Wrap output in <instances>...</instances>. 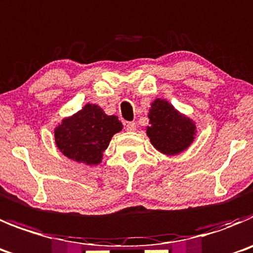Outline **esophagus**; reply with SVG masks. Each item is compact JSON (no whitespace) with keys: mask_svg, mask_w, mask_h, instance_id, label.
Segmentation results:
<instances>
[{"mask_svg":"<svg viewBox=\"0 0 253 253\" xmlns=\"http://www.w3.org/2000/svg\"><path fill=\"white\" fill-rule=\"evenodd\" d=\"M125 128H126V130H128V131H135L136 124L134 122L126 123V125H125Z\"/></svg>","mask_w":253,"mask_h":253,"instance_id":"1","label":"esophagus"}]
</instances>
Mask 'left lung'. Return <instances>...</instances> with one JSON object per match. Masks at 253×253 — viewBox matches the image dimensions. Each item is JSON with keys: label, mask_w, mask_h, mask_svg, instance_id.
<instances>
[{"label": "left lung", "mask_w": 253, "mask_h": 253, "mask_svg": "<svg viewBox=\"0 0 253 253\" xmlns=\"http://www.w3.org/2000/svg\"><path fill=\"white\" fill-rule=\"evenodd\" d=\"M149 126L147 135L158 152L178 155L191 147L197 134L196 123L166 99H155L148 113Z\"/></svg>", "instance_id": "1"}]
</instances>
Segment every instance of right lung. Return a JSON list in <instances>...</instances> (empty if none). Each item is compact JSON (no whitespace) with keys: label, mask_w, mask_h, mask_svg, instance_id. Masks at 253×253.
<instances>
[{"label":"right lung","mask_w":253,"mask_h":253,"mask_svg":"<svg viewBox=\"0 0 253 253\" xmlns=\"http://www.w3.org/2000/svg\"><path fill=\"white\" fill-rule=\"evenodd\" d=\"M122 129L118 117L106 115L100 106L89 103L71 117L64 118L55 128V144L71 161L98 166L113 135Z\"/></svg>","instance_id":"1"}]
</instances>
